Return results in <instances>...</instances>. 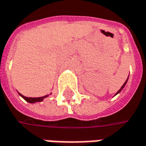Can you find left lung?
I'll use <instances>...</instances> for the list:
<instances>
[{
  "instance_id": "1",
  "label": "left lung",
  "mask_w": 146,
  "mask_h": 146,
  "mask_svg": "<svg viewBox=\"0 0 146 146\" xmlns=\"http://www.w3.org/2000/svg\"><path fill=\"white\" fill-rule=\"evenodd\" d=\"M128 80H129V77L127 78V80H126V81H125V84H124L122 85V87H121V89H120V90H119V91H118V92H116V93L115 94V96H116L117 94L120 93V92H121V91H122V89H123V88H125V86L126 84H127V81H128Z\"/></svg>"
}]
</instances>
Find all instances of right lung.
Segmentation results:
<instances>
[{"label": "right lung", "mask_w": 146, "mask_h": 146, "mask_svg": "<svg viewBox=\"0 0 146 146\" xmlns=\"http://www.w3.org/2000/svg\"><path fill=\"white\" fill-rule=\"evenodd\" d=\"M19 96H21L22 98L25 100V101H27L28 103H30V104H34V103L36 102H41V101H42L44 99L46 98L49 96V95H46V96H42V97H36V98H32V97H26V96H24L23 95H21V93H19ZM50 95H51V93L50 94Z\"/></svg>", "instance_id": "1"}]
</instances>
